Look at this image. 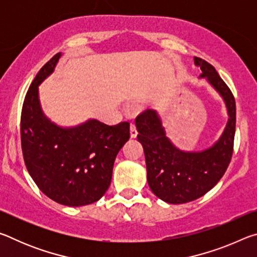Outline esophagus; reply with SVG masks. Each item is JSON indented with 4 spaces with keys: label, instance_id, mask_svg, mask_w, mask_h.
Here are the masks:
<instances>
[{
    "label": "esophagus",
    "instance_id": "esophagus-1",
    "mask_svg": "<svg viewBox=\"0 0 257 257\" xmlns=\"http://www.w3.org/2000/svg\"><path fill=\"white\" fill-rule=\"evenodd\" d=\"M137 134H138V130L136 128V124L132 123L130 124V136H132V138H136Z\"/></svg>",
    "mask_w": 257,
    "mask_h": 257
}]
</instances>
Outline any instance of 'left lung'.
Instances as JSON below:
<instances>
[{"mask_svg": "<svg viewBox=\"0 0 257 257\" xmlns=\"http://www.w3.org/2000/svg\"><path fill=\"white\" fill-rule=\"evenodd\" d=\"M206 78L222 96L228 110V122L222 136L210 149L184 152L165 136L155 110H145L136 118L137 138L144 149L147 181L152 191L162 201L184 204L195 201L211 190L227 171L233 152L236 132V102L227 84L214 67L201 58H194Z\"/></svg>", "mask_w": 257, "mask_h": 257, "instance_id": "8db88e82", "label": "left lung"}]
</instances>
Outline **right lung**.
<instances>
[{
    "mask_svg": "<svg viewBox=\"0 0 257 257\" xmlns=\"http://www.w3.org/2000/svg\"><path fill=\"white\" fill-rule=\"evenodd\" d=\"M61 53L45 63L26 94L20 135L25 164L47 197L67 206L97 202L111 184L116 154L130 137L129 122L98 120L72 128L51 122L42 111L38 86L54 71Z\"/></svg>",
    "mask_w": 257,
    "mask_h": 257,
    "instance_id": "add662e5",
    "label": "right lung"
}]
</instances>
